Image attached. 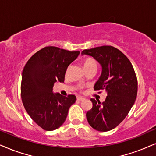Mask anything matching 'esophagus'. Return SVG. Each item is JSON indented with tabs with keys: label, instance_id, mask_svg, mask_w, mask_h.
<instances>
[{
	"label": "esophagus",
	"instance_id": "obj_1",
	"mask_svg": "<svg viewBox=\"0 0 156 156\" xmlns=\"http://www.w3.org/2000/svg\"><path fill=\"white\" fill-rule=\"evenodd\" d=\"M76 100H77V101H83L85 99H84V98L80 97V96H77V97H76Z\"/></svg>",
	"mask_w": 156,
	"mask_h": 156
}]
</instances>
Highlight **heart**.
Returning <instances> with one entry per match:
<instances>
[{
    "mask_svg": "<svg viewBox=\"0 0 156 156\" xmlns=\"http://www.w3.org/2000/svg\"><path fill=\"white\" fill-rule=\"evenodd\" d=\"M83 65L84 69L93 66L97 67V62H96L95 59L92 58H86L85 60H84Z\"/></svg>",
    "mask_w": 156,
    "mask_h": 156,
    "instance_id": "obj_1",
    "label": "heart"
}]
</instances>
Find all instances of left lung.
<instances>
[{"instance_id": "left-lung-1", "label": "left lung", "mask_w": 156, "mask_h": 156, "mask_svg": "<svg viewBox=\"0 0 156 156\" xmlns=\"http://www.w3.org/2000/svg\"><path fill=\"white\" fill-rule=\"evenodd\" d=\"M82 55L93 56L102 66L101 77L94 90L107 93L105 101L101 103L91 98L93 108L86 113L87 122L100 132L110 131L127 116L137 95V79L132 63L119 49L103 45L84 50Z\"/></svg>"}]
</instances>
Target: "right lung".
I'll use <instances>...</instances> for the list:
<instances>
[{
	"label": "right lung",
	"mask_w": 156,
	"mask_h": 156,
	"mask_svg": "<svg viewBox=\"0 0 156 156\" xmlns=\"http://www.w3.org/2000/svg\"><path fill=\"white\" fill-rule=\"evenodd\" d=\"M47 46L29 59L22 72L21 97L29 116L46 131L59 128L66 120L76 96L53 93L54 82H64L67 67L80 54Z\"/></svg>",
	"instance_id": "right-lung-1"
}]
</instances>
